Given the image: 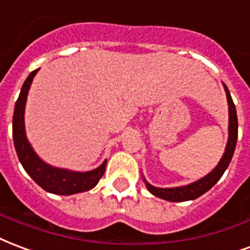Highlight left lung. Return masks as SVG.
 Segmentation results:
<instances>
[{"label":"left lung","mask_w":250,"mask_h":250,"mask_svg":"<svg viewBox=\"0 0 250 250\" xmlns=\"http://www.w3.org/2000/svg\"><path fill=\"white\" fill-rule=\"evenodd\" d=\"M225 92H227V98H228L229 104V139L225 153L221 158L217 167L214 168L213 171L208 173L207 176L200 179L199 182H195L186 187H177V188H156V187L151 186L146 182L147 189H148L152 195L158 196L160 199L168 201H187V200H195L199 196L204 195L205 192L209 191L210 188L219 182L220 177L223 176L225 169L228 168L229 163L232 160L233 156L234 148H236V143H237V134H238V123H237V114H236V107L232 101V97L229 94L228 87L224 84Z\"/></svg>","instance_id":"8db88e82"}]
</instances>
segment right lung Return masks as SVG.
<instances>
[{
  "label": "right lung",
  "mask_w": 250,
  "mask_h": 250,
  "mask_svg": "<svg viewBox=\"0 0 250 250\" xmlns=\"http://www.w3.org/2000/svg\"><path fill=\"white\" fill-rule=\"evenodd\" d=\"M37 71L38 68L29 74L14 107L13 139H14V147H16L18 159L31 179L38 186L42 187L46 192L55 193V195H73V193L88 191L97 186L101 177L103 176V173L106 171L107 160L101 167L90 172H70L66 169L53 168L45 164L37 156L36 152L31 148L30 143L27 142L26 135H25V125H23V112H25L27 91Z\"/></svg>",
  "instance_id": "right-lung-1"
}]
</instances>
